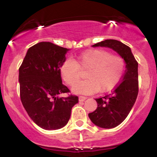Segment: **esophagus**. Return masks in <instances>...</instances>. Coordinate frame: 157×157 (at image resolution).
<instances>
[{
    "mask_svg": "<svg viewBox=\"0 0 157 157\" xmlns=\"http://www.w3.org/2000/svg\"><path fill=\"white\" fill-rule=\"evenodd\" d=\"M86 100V97L83 96H80L79 97V101L80 102H83Z\"/></svg>",
    "mask_w": 157,
    "mask_h": 157,
    "instance_id": "obj_1",
    "label": "esophagus"
}]
</instances>
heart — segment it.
Wrapping results in <instances>:
<instances>
[{
    "label": "heart",
    "instance_id": "heart-1",
    "mask_svg": "<svg viewBox=\"0 0 157 157\" xmlns=\"http://www.w3.org/2000/svg\"><path fill=\"white\" fill-rule=\"evenodd\" d=\"M87 70L86 80L77 84L80 70ZM63 80L73 86L75 94H91L100 90L102 92L112 90L121 80L125 70V61L119 55H111L102 48L90 49L81 54L76 60L66 59L60 66Z\"/></svg>",
    "mask_w": 157,
    "mask_h": 157
}]
</instances>
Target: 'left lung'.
<instances>
[{
    "mask_svg": "<svg viewBox=\"0 0 157 157\" xmlns=\"http://www.w3.org/2000/svg\"><path fill=\"white\" fill-rule=\"evenodd\" d=\"M108 47L123 58L125 71L122 80L113 91L100 98L95 99L97 108L89 113L91 122L102 128H112L122 123L130 113L138 94V63L131 48L116 40H105L93 45L92 47Z\"/></svg>",
    "mask_w": 157,
    "mask_h": 157,
    "instance_id": "obj_1",
    "label": "left lung"
}]
</instances>
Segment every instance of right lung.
Returning <instances> with one entry per match:
<instances>
[{
    "mask_svg": "<svg viewBox=\"0 0 157 157\" xmlns=\"http://www.w3.org/2000/svg\"><path fill=\"white\" fill-rule=\"evenodd\" d=\"M69 49L50 42L30 47L19 68L18 81L22 104L36 125L45 130H57L68 123L78 97L70 95L62 83L60 66Z\"/></svg>",
    "mask_w": 157,
    "mask_h": 157,
    "instance_id": "1",
    "label": "right lung"
}]
</instances>
